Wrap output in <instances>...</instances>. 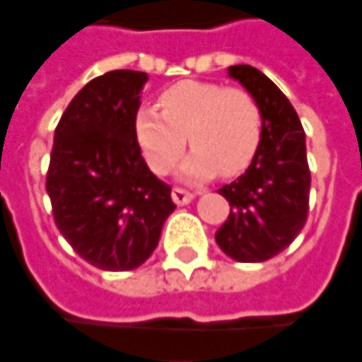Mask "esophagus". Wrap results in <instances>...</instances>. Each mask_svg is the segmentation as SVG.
Segmentation results:
<instances>
[{
    "label": "esophagus",
    "instance_id": "esophagus-1",
    "mask_svg": "<svg viewBox=\"0 0 362 362\" xmlns=\"http://www.w3.org/2000/svg\"><path fill=\"white\" fill-rule=\"evenodd\" d=\"M171 199H173L175 204H187V202L193 201L194 194L185 191V189H181V187H175V189L171 191Z\"/></svg>",
    "mask_w": 362,
    "mask_h": 362
}]
</instances>
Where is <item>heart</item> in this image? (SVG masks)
I'll return each mask as SVG.
<instances>
[{
	"label": "heart",
	"instance_id": "obj_1",
	"mask_svg": "<svg viewBox=\"0 0 362 362\" xmlns=\"http://www.w3.org/2000/svg\"><path fill=\"white\" fill-rule=\"evenodd\" d=\"M160 109L136 115V138L153 173H169L187 142L194 150L181 168L189 179H209L216 171L235 177L251 165L263 115L250 91L185 79L161 93Z\"/></svg>",
	"mask_w": 362,
	"mask_h": 362
}]
</instances>
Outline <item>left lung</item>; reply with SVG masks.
I'll list each match as a JSON object with an SVG mask.
<instances>
[{"label": "left lung", "instance_id": "1", "mask_svg": "<svg viewBox=\"0 0 362 362\" xmlns=\"http://www.w3.org/2000/svg\"><path fill=\"white\" fill-rule=\"evenodd\" d=\"M228 74L255 97L263 134L245 173L218 189L230 202V216L218 228L216 243L240 263H259L286 250L308 220L306 136L291 101L265 74L247 64Z\"/></svg>", "mask_w": 362, "mask_h": 362}]
</instances>
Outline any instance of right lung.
Wrapping results in <instances>:
<instances>
[{"instance_id": "right-lung-1", "label": "right lung", "mask_w": 362, "mask_h": 362, "mask_svg": "<svg viewBox=\"0 0 362 362\" xmlns=\"http://www.w3.org/2000/svg\"><path fill=\"white\" fill-rule=\"evenodd\" d=\"M144 71L112 70L71 99L54 132L46 191L74 251L103 271L140 267L175 210L136 138Z\"/></svg>"}]
</instances>
